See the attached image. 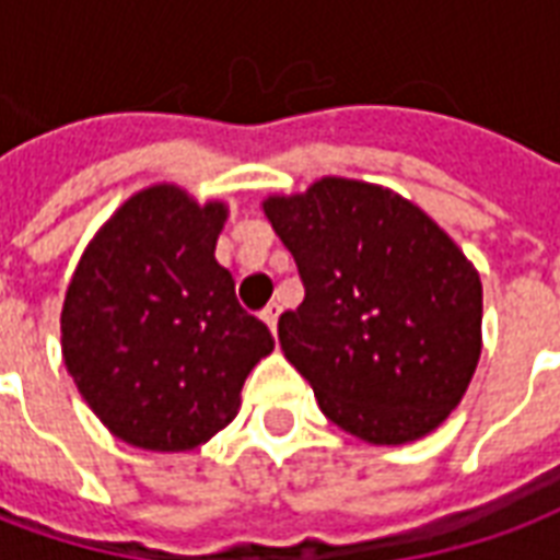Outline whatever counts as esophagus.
I'll return each mask as SVG.
<instances>
[{"label": "esophagus", "instance_id": "esophagus-1", "mask_svg": "<svg viewBox=\"0 0 560 560\" xmlns=\"http://www.w3.org/2000/svg\"><path fill=\"white\" fill-rule=\"evenodd\" d=\"M277 316H280V313H277V310H268V313H265V316H262L265 325H268V328H271V334H275V337H277Z\"/></svg>", "mask_w": 560, "mask_h": 560}]
</instances>
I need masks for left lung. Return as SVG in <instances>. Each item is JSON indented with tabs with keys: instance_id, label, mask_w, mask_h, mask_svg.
<instances>
[{
	"instance_id": "8db88e82",
	"label": "left lung",
	"mask_w": 560,
	"mask_h": 560,
	"mask_svg": "<svg viewBox=\"0 0 560 560\" xmlns=\"http://www.w3.org/2000/svg\"><path fill=\"white\" fill-rule=\"evenodd\" d=\"M301 307L280 316L285 361L322 415L370 444H406L447 420L480 361L483 285L447 232L394 190L322 178L268 196Z\"/></svg>"
}]
</instances>
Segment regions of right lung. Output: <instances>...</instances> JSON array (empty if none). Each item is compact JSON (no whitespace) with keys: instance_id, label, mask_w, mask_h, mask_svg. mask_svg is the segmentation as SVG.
I'll list each match as a JSON object with an SVG mask.
<instances>
[{"instance_id":"right-lung-1","label":"right lung","mask_w":560,"mask_h":560,"mask_svg":"<svg viewBox=\"0 0 560 560\" xmlns=\"http://www.w3.org/2000/svg\"><path fill=\"white\" fill-rule=\"evenodd\" d=\"M223 220V202L145 187L101 226L68 285L65 366L101 423L142 451L208 442L275 349L214 259Z\"/></svg>"}]
</instances>
